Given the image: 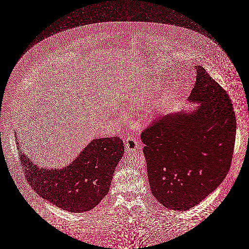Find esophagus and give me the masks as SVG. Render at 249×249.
<instances>
[{"instance_id": "1", "label": "esophagus", "mask_w": 249, "mask_h": 249, "mask_svg": "<svg viewBox=\"0 0 249 249\" xmlns=\"http://www.w3.org/2000/svg\"><path fill=\"white\" fill-rule=\"evenodd\" d=\"M124 146H125V150L127 153L135 152L139 149V143L136 142V140L132 137L126 139V141L124 142Z\"/></svg>"}]
</instances>
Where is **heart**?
Segmentation results:
<instances>
[{"instance_id": "b5f03b06", "label": "heart", "mask_w": 249, "mask_h": 249, "mask_svg": "<svg viewBox=\"0 0 249 249\" xmlns=\"http://www.w3.org/2000/svg\"><path fill=\"white\" fill-rule=\"evenodd\" d=\"M154 93V88L151 86H147L140 92L133 94L132 96H129L126 102V109L128 110H133V109H139L145 107L146 104L150 100L152 94Z\"/></svg>"}]
</instances>
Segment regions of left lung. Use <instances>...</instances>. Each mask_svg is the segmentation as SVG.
<instances>
[{"instance_id": "8db88e82", "label": "left lung", "mask_w": 249, "mask_h": 249, "mask_svg": "<svg viewBox=\"0 0 249 249\" xmlns=\"http://www.w3.org/2000/svg\"><path fill=\"white\" fill-rule=\"evenodd\" d=\"M189 103L195 111L162 116L141 135L150 188L170 210L198 204L225 178L233 154L236 120L231 99L197 65Z\"/></svg>"}]
</instances>
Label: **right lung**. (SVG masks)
<instances>
[{
  "mask_svg": "<svg viewBox=\"0 0 249 249\" xmlns=\"http://www.w3.org/2000/svg\"><path fill=\"white\" fill-rule=\"evenodd\" d=\"M123 154L120 137L101 138L88 143L62 169L40 168L24 154H20V161L26 180L40 197L75 213L90 211L106 197Z\"/></svg>",
  "mask_w": 249,
  "mask_h": 249,
  "instance_id": "1",
  "label": "right lung"
}]
</instances>
